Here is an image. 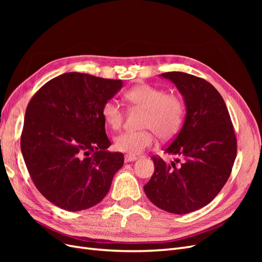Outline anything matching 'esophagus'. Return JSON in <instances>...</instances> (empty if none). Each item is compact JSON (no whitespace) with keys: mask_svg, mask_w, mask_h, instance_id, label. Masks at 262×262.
<instances>
[{"mask_svg":"<svg viewBox=\"0 0 262 262\" xmlns=\"http://www.w3.org/2000/svg\"><path fill=\"white\" fill-rule=\"evenodd\" d=\"M137 160H138L137 156H133V155H125V156H124V162H125V163L134 162V161H137Z\"/></svg>","mask_w":262,"mask_h":262,"instance_id":"34e87169","label":"esophagus"}]
</instances>
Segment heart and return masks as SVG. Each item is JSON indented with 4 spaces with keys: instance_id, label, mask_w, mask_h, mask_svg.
Instances as JSON below:
<instances>
[{
    "instance_id": "b5f03b06",
    "label": "heart",
    "mask_w": 262,
    "mask_h": 262,
    "mask_svg": "<svg viewBox=\"0 0 262 262\" xmlns=\"http://www.w3.org/2000/svg\"><path fill=\"white\" fill-rule=\"evenodd\" d=\"M132 106L144 109L137 132H123L115 140V146L128 155H139L155 144L156 136L168 141L179 132L186 115V104L180 95L167 93L162 87L139 84L124 93ZM101 116L113 130H119L123 122V109L115 98H108L101 106Z\"/></svg>"
}]
</instances>
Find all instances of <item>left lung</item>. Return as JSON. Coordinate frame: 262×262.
<instances>
[{"instance_id": "left-lung-1", "label": "left lung", "mask_w": 262, "mask_h": 262, "mask_svg": "<svg viewBox=\"0 0 262 262\" xmlns=\"http://www.w3.org/2000/svg\"><path fill=\"white\" fill-rule=\"evenodd\" d=\"M184 96L187 115L179 133L165 148L176 160L152 156L154 173L144 192L157 208L186 214L209 204L226 184L237 140L225 101L208 81L184 72L163 73Z\"/></svg>"}]
</instances>
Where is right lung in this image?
<instances>
[{
  "instance_id": "add662e5",
  "label": "right lung",
  "mask_w": 262,
  "mask_h": 262,
  "mask_svg": "<svg viewBox=\"0 0 262 262\" xmlns=\"http://www.w3.org/2000/svg\"><path fill=\"white\" fill-rule=\"evenodd\" d=\"M120 80L70 72L47 82L30 99L20 137L24 161L47 200L68 211L99 203L123 154L108 152L101 106Z\"/></svg>"
}]
</instances>
